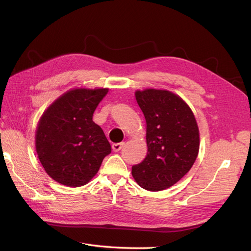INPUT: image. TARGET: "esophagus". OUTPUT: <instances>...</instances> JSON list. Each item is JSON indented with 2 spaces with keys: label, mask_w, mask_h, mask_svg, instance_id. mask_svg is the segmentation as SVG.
Here are the masks:
<instances>
[{
  "label": "esophagus",
  "mask_w": 251,
  "mask_h": 251,
  "mask_svg": "<svg viewBox=\"0 0 251 251\" xmlns=\"http://www.w3.org/2000/svg\"><path fill=\"white\" fill-rule=\"evenodd\" d=\"M124 142H119V143H113L112 144V150L114 151H119L121 149H123V147H124Z\"/></svg>",
  "instance_id": "obj_1"
}]
</instances>
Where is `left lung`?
<instances>
[{
	"label": "left lung",
	"mask_w": 251,
	"mask_h": 251,
	"mask_svg": "<svg viewBox=\"0 0 251 251\" xmlns=\"http://www.w3.org/2000/svg\"><path fill=\"white\" fill-rule=\"evenodd\" d=\"M135 97L147 121L148 154L132 166L142 188L163 191L185 176L199 153V128L191 108L166 90L136 91Z\"/></svg>",
	"instance_id": "8db88e82"
}]
</instances>
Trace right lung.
<instances>
[{
    "mask_svg": "<svg viewBox=\"0 0 251 251\" xmlns=\"http://www.w3.org/2000/svg\"><path fill=\"white\" fill-rule=\"evenodd\" d=\"M109 89H73L44 112L35 134V149L43 168L58 183L87 184L100 170L111 146L92 120Z\"/></svg>",
    "mask_w": 251,
    "mask_h": 251,
    "instance_id": "1",
    "label": "right lung"
}]
</instances>
